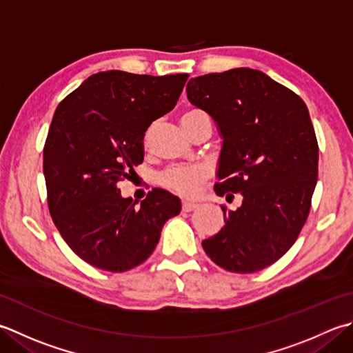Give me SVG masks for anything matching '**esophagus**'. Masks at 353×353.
Here are the masks:
<instances>
[{
  "label": "esophagus",
  "mask_w": 353,
  "mask_h": 353,
  "mask_svg": "<svg viewBox=\"0 0 353 353\" xmlns=\"http://www.w3.org/2000/svg\"><path fill=\"white\" fill-rule=\"evenodd\" d=\"M196 208H197L196 203H192V202H182V211H183V212H191V211H194Z\"/></svg>",
  "instance_id": "1"
}]
</instances>
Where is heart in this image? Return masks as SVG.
Segmentation results:
<instances>
[{
	"instance_id": "1",
	"label": "heart",
	"mask_w": 353,
	"mask_h": 353,
	"mask_svg": "<svg viewBox=\"0 0 353 353\" xmlns=\"http://www.w3.org/2000/svg\"><path fill=\"white\" fill-rule=\"evenodd\" d=\"M205 113L200 110H190L182 116V125H190L199 116ZM206 177H208V170L202 165H181V167H171L165 171L161 176V183L179 196L194 197Z\"/></svg>"
}]
</instances>
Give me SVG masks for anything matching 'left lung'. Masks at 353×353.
<instances>
[{
    "mask_svg": "<svg viewBox=\"0 0 353 353\" xmlns=\"http://www.w3.org/2000/svg\"><path fill=\"white\" fill-rule=\"evenodd\" d=\"M191 103L208 112L223 136L219 196L241 194L225 226L202 241L230 272L271 266L299 239L319 177V142L306 103L292 90L252 68L192 78Z\"/></svg>",
    "mask_w": 353,
    "mask_h": 353,
    "instance_id": "obj_1",
    "label": "left lung"
}]
</instances>
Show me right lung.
I'll use <instances>...</instances> for the list:
<instances>
[{
	"label": "right lung",
	"instance_id": "add662e5",
	"mask_svg": "<svg viewBox=\"0 0 353 353\" xmlns=\"http://www.w3.org/2000/svg\"><path fill=\"white\" fill-rule=\"evenodd\" d=\"M188 74L96 73L61 101L44 143L48 211L62 239L88 265L125 272L143 263L181 202L150 191L136 208L117 183L143 161L151 122L179 101Z\"/></svg>",
	"mask_w": 353,
	"mask_h": 353
}]
</instances>
